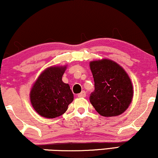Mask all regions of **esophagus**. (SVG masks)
<instances>
[{"mask_svg":"<svg viewBox=\"0 0 158 158\" xmlns=\"http://www.w3.org/2000/svg\"><path fill=\"white\" fill-rule=\"evenodd\" d=\"M77 96H78V98H85V97H86V92L85 90H83L81 93H79V94L77 95Z\"/></svg>","mask_w":158,"mask_h":158,"instance_id":"esophagus-1","label":"esophagus"}]
</instances>
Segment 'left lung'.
Here are the masks:
<instances>
[{
  "label": "left lung",
  "mask_w": 158,
  "mask_h": 158,
  "mask_svg": "<svg viewBox=\"0 0 158 158\" xmlns=\"http://www.w3.org/2000/svg\"><path fill=\"white\" fill-rule=\"evenodd\" d=\"M95 90L90 102L100 115L114 117L126 110L131 103L133 90L130 77L118 63L108 59L90 63Z\"/></svg>",
  "instance_id": "1"
}]
</instances>
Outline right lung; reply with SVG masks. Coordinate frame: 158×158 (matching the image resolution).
Here are the masks:
<instances>
[{
	"mask_svg": "<svg viewBox=\"0 0 158 158\" xmlns=\"http://www.w3.org/2000/svg\"><path fill=\"white\" fill-rule=\"evenodd\" d=\"M65 68L66 66L47 68L31 89L30 97L32 106L43 117L54 118L63 115L73 100L69 85L62 81Z\"/></svg>",
	"mask_w": 158,
	"mask_h": 158,
	"instance_id": "add662e5",
	"label": "right lung"
}]
</instances>
